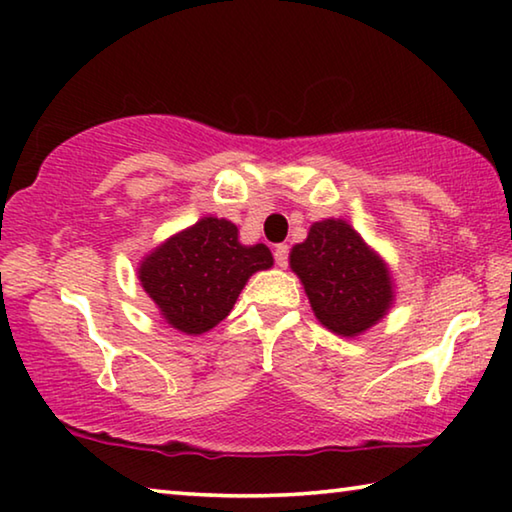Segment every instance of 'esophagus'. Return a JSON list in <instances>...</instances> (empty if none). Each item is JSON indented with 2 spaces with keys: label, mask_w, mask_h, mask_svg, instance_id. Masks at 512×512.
<instances>
[{
  "label": "esophagus",
  "mask_w": 512,
  "mask_h": 512,
  "mask_svg": "<svg viewBox=\"0 0 512 512\" xmlns=\"http://www.w3.org/2000/svg\"><path fill=\"white\" fill-rule=\"evenodd\" d=\"M273 257H275V264H277V266L287 268V264H289V246H284V244L277 246Z\"/></svg>",
  "instance_id": "obj_1"
}]
</instances>
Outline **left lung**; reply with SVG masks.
I'll use <instances>...</instances> for the list:
<instances>
[{
	"label": "left lung",
	"mask_w": 512,
	"mask_h": 512,
	"mask_svg": "<svg viewBox=\"0 0 512 512\" xmlns=\"http://www.w3.org/2000/svg\"><path fill=\"white\" fill-rule=\"evenodd\" d=\"M318 323L352 339L377 325L395 302L388 264L345 219H323L289 253Z\"/></svg>",
	"instance_id": "obj_1"
}]
</instances>
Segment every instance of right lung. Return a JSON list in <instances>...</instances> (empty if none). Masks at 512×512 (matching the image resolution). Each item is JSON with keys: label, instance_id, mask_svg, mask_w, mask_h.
<instances>
[{"label": "right lung", "instance_id": "right-lung-1", "mask_svg": "<svg viewBox=\"0 0 512 512\" xmlns=\"http://www.w3.org/2000/svg\"><path fill=\"white\" fill-rule=\"evenodd\" d=\"M271 266L264 244L244 246L235 223L203 216L149 250L137 277L164 323L198 336L230 314L250 275Z\"/></svg>", "mask_w": 512, "mask_h": 512}]
</instances>
